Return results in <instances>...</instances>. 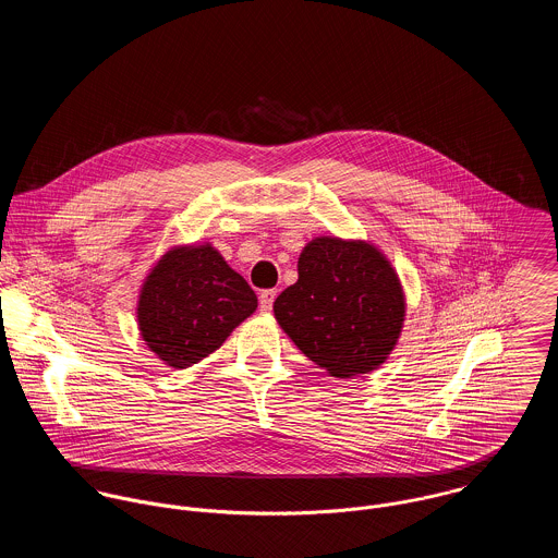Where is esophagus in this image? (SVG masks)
<instances>
[{"label": "esophagus", "instance_id": "obj_1", "mask_svg": "<svg viewBox=\"0 0 558 558\" xmlns=\"http://www.w3.org/2000/svg\"><path fill=\"white\" fill-rule=\"evenodd\" d=\"M275 299H277V290H264V292L259 294V310H262V312H270Z\"/></svg>", "mask_w": 558, "mask_h": 558}]
</instances>
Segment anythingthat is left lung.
Returning <instances> with one entry per match:
<instances>
[{
  "instance_id": "obj_1",
  "label": "left lung",
  "mask_w": 558,
  "mask_h": 558,
  "mask_svg": "<svg viewBox=\"0 0 558 558\" xmlns=\"http://www.w3.org/2000/svg\"><path fill=\"white\" fill-rule=\"evenodd\" d=\"M275 318L296 348L335 378L378 369L405 319L398 270L367 240L318 236L299 257V281L275 301Z\"/></svg>"
}]
</instances>
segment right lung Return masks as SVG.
Masks as SVG:
<instances>
[{"instance_id": "obj_1", "label": "right lung", "mask_w": 558, "mask_h": 558, "mask_svg": "<svg viewBox=\"0 0 558 558\" xmlns=\"http://www.w3.org/2000/svg\"><path fill=\"white\" fill-rule=\"evenodd\" d=\"M255 310V292L210 242L178 244L142 283L137 326L165 365L186 369L219 350Z\"/></svg>"}]
</instances>
